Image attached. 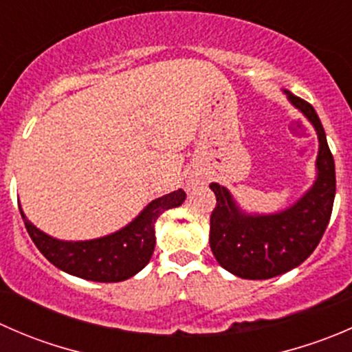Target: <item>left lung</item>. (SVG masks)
Returning <instances> with one entry per match:
<instances>
[{
  "instance_id": "8db88e82",
  "label": "left lung",
  "mask_w": 352,
  "mask_h": 352,
  "mask_svg": "<svg viewBox=\"0 0 352 352\" xmlns=\"http://www.w3.org/2000/svg\"><path fill=\"white\" fill-rule=\"evenodd\" d=\"M287 98L311 124L318 136L317 180L300 201L274 214H247L228 189L211 184L216 208L211 212L209 245L221 267L243 279H269L307 261L324 236L336 197V165L324 126L303 98Z\"/></svg>"
}]
</instances>
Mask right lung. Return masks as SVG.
I'll return each mask as SVG.
<instances>
[{"label":"right lung","instance_id":"right-lung-1","mask_svg":"<svg viewBox=\"0 0 352 352\" xmlns=\"http://www.w3.org/2000/svg\"><path fill=\"white\" fill-rule=\"evenodd\" d=\"M186 201L182 189L155 199L134 221L112 235L85 242H63L35 228L20 209L32 242L51 264L76 278L119 283L133 278L150 262L155 250V223L162 212Z\"/></svg>","mask_w":352,"mask_h":352}]
</instances>
